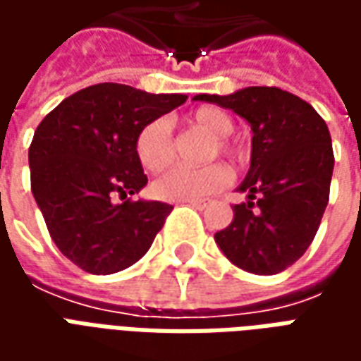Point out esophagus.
I'll use <instances>...</instances> for the list:
<instances>
[{"label": "esophagus", "mask_w": 361, "mask_h": 361, "mask_svg": "<svg viewBox=\"0 0 361 361\" xmlns=\"http://www.w3.org/2000/svg\"><path fill=\"white\" fill-rule=\"evenodd\" d=\"M209 203H211L209 199H197V201H188L189 207H193V209H199V211H203L204 207H207Z\"/></svg>", "instance_id": "1"}]
</instances>
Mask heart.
I'll return each mask as SVG.
<instances>
[{
	"mask_svg": "<svg viewBox=\"0 0 361 361\" xmlns=\"http://www.w3.org/2000/svg\"><path fill=\"white\" fill-rule=\"evenodd\" d=\"M185 121L191 127L212 135L207 158L220 154L230 158L235 164H242L245 160V150L242 145L228 139V135L234 129V121L224 110L214 106H203L191 111ZM135 157L147 172H162L166 166H170L173 158V137L164 119H152L141 127L135 139ZM230 181L232 172L222 162H211L201 168L176 166L152 183V193L162 201L188 203L219 193L230 185Z\"/></svg>",
	"mask_w": 361,
	"mask_h": 361,
	"instance_id": "obj_1",
	"label": "heart"
}]
</instances>
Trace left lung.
Listing matches in <instances>:
<instances>
[{"mask_svg":"<svg viewBox=\"0 0 361 361\" xmlns=\"http://www.w3.org/2000/svg\"><path fill=\"white\" fill-rule=\"evenodd\" d=\"M250 121L251 168L230 226L214 234L235 267L276 274L294 265L317 234L329 203L334 154L325 119L279 87H247L234 94H199Z\"/></svg>","mask_w":361,"mask_h":361,"instance_id":"left-lung-1","label":"left lung"}]
</instances>
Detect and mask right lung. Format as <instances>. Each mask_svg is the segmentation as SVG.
Returning a JSON list of instances; mask_svg holds the SVG:
<instances>
[{
  "label": "right lung",
  "mask_w": 361,
  "mask_h": 361,
  "mask_svg": "<svg viewBox=\"0 0 361 361\" xmlns=\"http://www.w3.org/2000/svg\"><path fill=\"white\" fill-rule=\"evenodd\" d=\"M185 100L100 82L67 96L36 127L28 149L32 195L58 250L85 272L135 265L164 226L172 204L131 199L149 181L135 139Z\"/></svg>",
  "instance_id": "right-lung-1"
}]
</instances>
